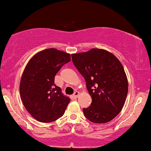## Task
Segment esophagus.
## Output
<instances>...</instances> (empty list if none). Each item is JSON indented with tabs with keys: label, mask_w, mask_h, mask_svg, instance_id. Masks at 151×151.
<instances>
[{
	"label": "esophagus",
	"mask_w": 151,
	"mask_h": 151,
	"mask_svg": "<svg viewBox=\"0 0 151 151\" xmlns=\"http://www.w3.org/2000/svg\"><path fill=\"white\" fill-rule=\"evenodd\" d=\"M79 96V91H75L73 94V96L74 98H78Z\"/></svg>",
	"instance_id": "34e87169"
}]
</instances>
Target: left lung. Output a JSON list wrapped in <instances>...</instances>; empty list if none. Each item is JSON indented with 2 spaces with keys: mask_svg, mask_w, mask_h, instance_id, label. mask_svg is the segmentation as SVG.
I'll use <instances>...</instances> for the list:
<instances>
[{
  "mask_svg": "<svg viewBox=\"0 0 151 151\" xmlns=\"http://www.w3.org/2000/svg\"><path fill=\"white\" fill-rule=\"evenodd\" d=\"M71 55L92 99L90 106L83 109L85 117L97 124L111 121L121 112L128 93L127 77L120 61L100 48Z\"/></svg>",
  "mask_w": 151,
  "mask_h": 151,
  "instance_id": "obj_1",
  "label": "left lung"
}]
</instances>
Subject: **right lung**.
<instances>
[{
	"label": "right lung",
	"mask_w": 151,
	"mask_h": 151,
	"mask_svg": "<svg viewBox=\"0 0 151 151\" xmlns=\"http://www.w3.org/2000/svg\"><path fill=\"white\" fill-rule=\"evenodd\" d=\"M71 60L68 52L48 48L35 54L22 75L19 93L24 106L34 119L51 122L64 115L70 99L55 84V76Z\"/></svg>",
	"instance_id": "1"
}]
</instances>
